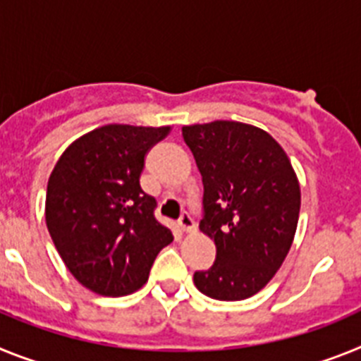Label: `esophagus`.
<instances>
[{"mask_svg":"<svg viewBox=\"0 0 361 361\" xmlns=\"http://www.w3.org/2000/svg\"><path fill=\"white\" fill-rule=\"evenodd\" d=\"M178 225H180L181 231H185V233H192L194 228H196V224H194V219L190 218L189 212H183V214L180 216V219H178Z\"/></svg>","mask_w":361,"mask_h":361,"instance_id":"1","label":"esophagus"}]
</instances>
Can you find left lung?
I'll return each mask as SVG.
<instances>
[{
	"label": "left lung",
	"mask_w": 361,
	"mask_h": 361,
	"mask_svg": "<svg viewBox=\"0 0 361 361\" xmlns=\"http://www.w3.org/2000/svg\"><path fill=\"white\" fill-rule=\"evenodd\" d=\"M203 181L200 231L214 240L216 262L194 272L205 296H255L281 267L300 216V183L271 134L240 121L181 128Z\"/></svg>",
	"instance_id": "obj_1"
}]
</instances>
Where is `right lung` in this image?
<instances>
[{
	"mask_svg": "<svg viewBox=\"0 0 361 361\" xmlns=\"http://www.w3.org/2000/svg\"><path fill=\"white\" fill-rule=\"evenodd\" d=\"M171 127L105 125L67 147L49 178L47 227L72 276L102 296H125L149 280L172 233L140 187L145 156Z\"/></svg>",
	"mask_w": 361,
	"mask_h": 361,
	"instance_id": "right-lung-1",
	"label": "right lung"
}]
</instances>
